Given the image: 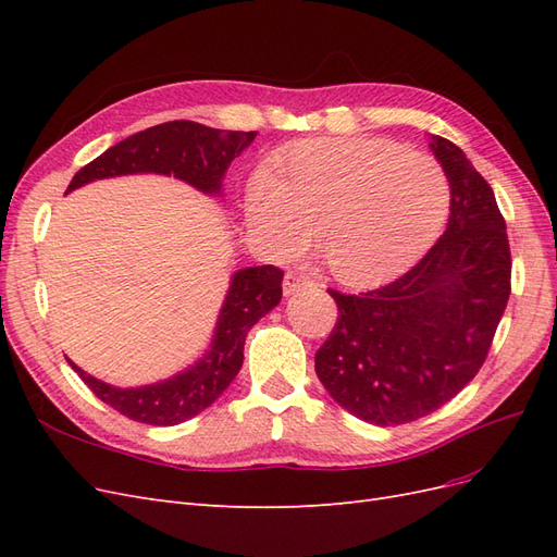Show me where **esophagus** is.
Masks as SVG:
<instances>
[{
  "label": "esophagus",
  "mask_w": 557,
  "mask_h": 557,
  "mask_svg": "<svg viewBox=\"0 0 557 557\" xmlns=\"http://www.w3.org/2000/svg\"><path fill=\"white\" fill-rule=\"evenodd\" d=\"M311 285H315V281L311 276L288 272L283 276V295H295L301 288H311Z\"/></svg>",
  "instance_id": "34e87169"
}]
</instances>
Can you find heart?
Segmentation results:
<instances>
[{"label": "heart", "instance_id": "1", "mask_svg": "<svg viewBox=\"0 0 557 557\" xmlns=\"http://www.w3.org/2000/svg\"><path fill=\"white\" fill-rule=\"evenodd\" d=\"M450 207L444 166L381 137L309 139L267 160L248 183L246 218L276 256H293L313 227L315 250L346 283L404 272L440 237Z\"/></svg>", "mask_w": 557, "mask_h": 557}]
</instances>
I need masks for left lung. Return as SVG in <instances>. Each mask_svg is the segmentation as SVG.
I'll use <instances>...</instances> for the list:
<instances>
[{"label":"left lung","mask_w":557,"mask_h":557,"mask_svg":"<svg viewBox=\"0 0 557 557\" xmlns=\"http://www.w3.org/2000/svg\"><path fill=\"white\" fill-rule=\"evenodd\" d=\"M450 183L448 227L407 274L336 301L315 374L339 407L391 428L436 411L479 374L511 295L507 223L462 150L434 134Z\"/></svg>","instance_id":"8db88e82"}]
</instances>
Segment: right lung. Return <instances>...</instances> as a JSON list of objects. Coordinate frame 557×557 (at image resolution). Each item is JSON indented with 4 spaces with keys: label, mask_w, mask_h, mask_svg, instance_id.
Returning a JSON list of instances; mask_svg holds the SVG:
<instances>
[{
    "label": "right lung",
    "mask_w": 557,
    "mask_h": 557,
    "mask_svg": "<svg viewBox=\"0 0 557 557\" xmlns=\"http://www.w3.org/2000/svg\"><path fill=\"white\" fill-rule=\"evenodd\" d=\"M256 137L258 132H218L193 121L162 123L132 134L88 162L76 172L66 193L95 178L139 172L174 174L199 190L218 193L230 162L239 158ZM281 281L283 272L274 264L248 267L234 274L209 356L170 381L121 391L92 379L72 360L70 364L83 383L117 413L146 425H178L211 407L239 374L246 334L281 301Z\"/></svg>",
    "instance_id": "obj_1"
}]
</instances>
